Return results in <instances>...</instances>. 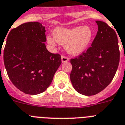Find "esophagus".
Returning a JSON list of instances; mask_svg holds the SVG:
<instances>
[{"label":"esophagus","instance_id":"esophagus-1","mask_svg":"<svg viewBox=\"0 0 125 125\" xmlns=\"http://www.w3.org/2000/svg\"><path fill=\"white\" fill-rule=\"evenodd\" d=\"M69 61V58L65 56H62V63H65L67 62H68Z\"/></svg>","mask_w":125,"mask_h":125}]
</instances>
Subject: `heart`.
<instances>
[{
  "mask_svg": "<svg viewBox=\"0 0 125 125\" xmlns=\"http://www.w3.org/2000/svg\"><path fill=\"white\" fill-rule=\"evenodd\" d=\"M93 31L89 26H76L74 28L57 27L53 31V37L49 36L47 42L51 45L58 43L65 45L67 52L78 55L89 47L93 38Z\"/></svg>",
  "mask_w": 125,
  "mask_h": 125,
  "instance_id": "1",
  "label": "heart"
}]
</instances>
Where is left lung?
<instances>
[{"mask_svg":"<svg viewBox=\"0 0 125 125\" xmlns=\"http://www.w3.org/2000/svg\"><path fill=\"white\" fill-rule=\"evenodd\" d=\"M98 32L85 52L71 59L70 79L77 92L86 96L97 94L114 77L119 63L117 36L106 22L96 21Z\"/></svg>","mask_w":125,"mask_h":125,"instance_id":"1","label":"left lung"}]
</instances>
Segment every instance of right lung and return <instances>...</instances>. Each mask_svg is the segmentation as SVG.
I'll list each match as a JSON object with an SVG mask.
<instances>
[{
  "mask_svg": "<svg viewBox=\"0 0 125 125\" xmlns=\"http://www.w3.org/2000/svg\"><path fill=\"white\" fill-rule=\"evenodd\" d=\"M45 32L42 23L28 22L12 29L7 37L5 68L13 84L28 95L45 91L62 63L60 55L46 48Z\"/></svg>",
  "mask_w": 125,
  "mask_h": 125,
  "instance_id": "right-lung-1",
  "label": "right lung"
}]
</instances>
